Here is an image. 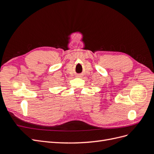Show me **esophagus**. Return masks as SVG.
<instances>
[{"label":"esophagus","mask_w":154,"mask_h":154,"mask_svg":"<svg viewBox=\"0 0 154 154\" xmlns=\"http://www.w3.org/2000/svg\"><path fill=\"white\" fill-rule=\"evenodd\" d=\"M77 76H78V77H80V75H78Z\"/></svg>","instance_id":"esophagus-1"}]
</instances>
